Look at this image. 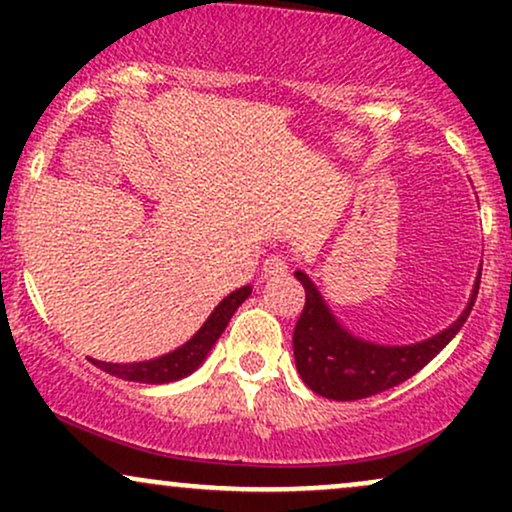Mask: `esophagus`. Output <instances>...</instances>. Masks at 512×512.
Here are the masks:
<instances>
[{"mask_svg":"<svg viewBox=\"0 0 512 512\" xmlns=\"http://www.w3.org/2000/svg\"><path fill=\"white\" fill-rule=\"evenodd\" d=\"M286 272H289V262H286V257L279 255V252L269 255L262 264V274L264 276H279V274H286Z\"/></svg>","mask_w":512,"mask_h":512,"instance_id":"obj_1","label":"esophagus"}]
</instances>
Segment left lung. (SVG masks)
Segmentation results:
<instances>
[{"instance_id": "8db88e82", "label": "left lung", "mask_w": 512, "mask_h": 512, "mask_svg": "<svg viewBox=\"0 0 512 512\" xmlns=\"http://www.w3.org/2000/svg\"><path fill=\"white\" fill-rule=\"evenodd\" d=\"M296 279L305 289L303 313L293 330L296 368L310 390L337 402H354V399L378 395L419 373L460 332L479 293L477 281L460 320L433 339L411 346H380L363 342L342 330L313 281L303 272H296Z\"/></svg>"}]
</instances>
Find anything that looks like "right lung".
Here are the masks:
<instances>
[{
  "label": "right lung",
  "instance_id": "obj_1",
  "mask_svg": "<svg viewBox=\"0 0 512 512\" xmlns=\"http://www.w3.org/2000/svg\"><path fill=\"white\" fill-rule=\"evenodd\" d=\"M252 293L250 286L233 291L231 296H226L216 305L214 313L209 315V320L199 327L195 337L190 342L178 346L170 354H163L158 358H149V361H132V363H110V361H93L98 368L105 373L115 375V378L132 380V383H149V385H161V383H173V380L185 378V375L195 373L202 366V361L207 358L211 346L216 344V339L221 337V332L226 330L228 320L238 310V305L245 301Z\"/></svg>",
  "mask_w": 512,
  "mask_h": 512
}]
</instances>
